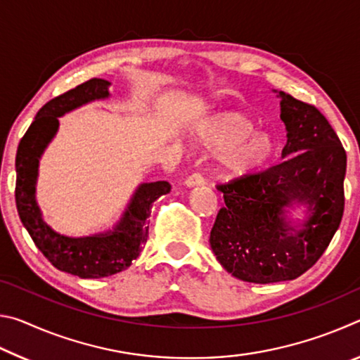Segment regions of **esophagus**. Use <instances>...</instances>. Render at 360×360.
<instances>
[{"instance_id": "esophagus-1", "label": "esophagus", "mask_w": 360, "mask_h": 360, "mask_svg": "<svg viewBox=\"0 0 360 360\" xmlns=\"http://www.w3.org/2000/svg\"><path fill=\"white\" fill-rule=\"evenodd\" d=\"M206 182L205 176L202 173H192L186 178V186L187 187H195V186H203Z\"/></svg>"}]
</instances>
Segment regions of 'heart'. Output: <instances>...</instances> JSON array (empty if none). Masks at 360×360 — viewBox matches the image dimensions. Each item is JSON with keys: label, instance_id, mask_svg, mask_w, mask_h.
Returning <instances> with one entry per match:
<instances>
[{"label": "heart", "instance_id": "b5f03b06", "mask_svg": "<svg viewBox=\"0 0 360 360\" xmlns=\"http://www.w3.org/2000/svg\"><path fill=\"white\" fill-rule=\"evenodd\" d=\"M203 149L217 152L222 172L240 178L265 168L276 154L270 133L255 131V122L243 112H224L206 120L197 131Z\"/></svg>", "mask_w": 360, "mask_h": 360}]
</instances>
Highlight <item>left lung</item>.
<instances>
[{
	"mask_svg": "<svg viewBox=\"0 0 360 360\" xmlns=\"http://www.w3.org/2000/svg\"><path fill=\"white\" fill-rule=\"evenodd\" d=\"M281 96L288 130L284 162L265 172L217 184L225 206L211 229L210 245L221 265L246 283L295 279L309 270L332 241L345 210L346 152L318 108ZM292 202L309 206L297 231L285 221Z\"/></svg>",
	"mask_w": 360,
	"mask_h": 360,
	"instance_id": "8db88e82",
	"label": "left lung"
}]
</instances>
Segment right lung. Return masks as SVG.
Returning <instances> with one entry per match:
<instances>
[{"mask_svg": "<svg viewBox=\"0 0 360 360\" xmlns=\"http://www.w3.org/2000/svg\"><path fill=\"white\" fill-rule=\"evenodd\" d=\"M108 87L105 79L94 77L47 101L20 139L15 155V205L23 227L53 266L79 278H105L127 270L148 238L152 203L172 191L167 181L141 184L117 227L106 233L70 238L42 221L34 200V184L39 157L56 135L58 117L89 101L106 98Z\"/></svg>", "mask_w": 360, "mask_h": 360, "instance_id": "obj_1", "label": "right lung"}]
</instances>
